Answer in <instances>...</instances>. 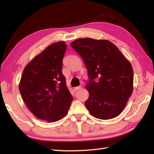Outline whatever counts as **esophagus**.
Segmentation results:
<instances>
[{
	"label": "esophagus",
	"mask_w": 154,
	"mask_h": 154,
	"mask_svg": "<svg viewBox=\"0 0 154 154\" xmlns=\"http://www.w3.org/2000/svg\"><path fill=\"white\" fill-rule=\"evenodd\" d=\"M81 86H78V87H75V88H74V91H77V90H78V89H81Z\"/></svg>",
	"instance_id": "esophagus-1"
}]
</instances>
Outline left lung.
I'll list each match as a JSON object with an SVG mask.
<instances>
[{"label":"left lung","instance_id":"left-lung-1","mask_svg":"<svg viewBox=\"0 0 154 154\" xmlns=\"http://www.w3.org/2000/svg\"><path fill=\"white\" fill-rule=\"evenodd\" d=\"M83 59L89 81L85 106L97 119L119 116L133 91V69L115 45L105 40L80 38L71 44Z\"/></svg>","mask_w":154,"mask_h":154}]
</instances>
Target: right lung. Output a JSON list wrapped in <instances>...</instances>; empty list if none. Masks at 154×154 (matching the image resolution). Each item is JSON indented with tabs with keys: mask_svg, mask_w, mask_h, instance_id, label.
Segmentation results:
<instances>
[{
	"mask_svg": "<svg viewBox=\"0 0 154 154\" xmlns=\"http://www.w3.org/2000/svg\"><path fill=\"white\" fill-rule=\"evenodd\" d=\"M67 45H49L24 68L19 90L25 104L38 119L55 122L66 115L73 97L62 73Z\"/></svg>",
	"mask_w": 154,
	"mask_h": 154,
	"instance_id": "1",
	"label": "right lung"
}]
</instances>
